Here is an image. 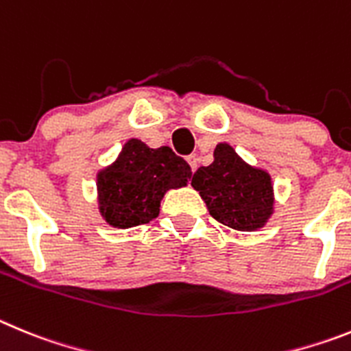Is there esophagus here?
<instances>
[{
	"label": "esophagus",
	"mask_w": 351,
	"mask_h": 351,
	"mask_svg": "<svg viewBox=\"0 0 351 351\" xmlns=\"http://www.w3.org/2000/svg\"><path fill=\"white\" fill-rule=\"evenodd\" d=\"M187 162H189V166H191L192 171H195V169H197L199 157H197V156H189V157H187Z\"/></svg>",
	"instance_id": "esophagus-1"
}]
</instances>
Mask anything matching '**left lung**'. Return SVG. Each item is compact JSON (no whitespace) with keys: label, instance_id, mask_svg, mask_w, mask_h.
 <instances>
[{"label":"left lung","instance_id":"1","mask_svg":"<svg viewBox=\"0 0 351 351\" xmlns=\"http://www.w3.org/2000/svg\"><path fill=\"white\" fill-rule=\"evenodd\" d=\"M192 187L204 199L211 217L230 229H261L273 215L269 173L246 164L227 143L215 147L213 162L194 173Z\"/></svg>","mask_w":351,"mask_h":351}]
</instances>
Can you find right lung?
I'll use <instances>...</instances> for the list:
<instances>
[{"mask_svg":"<svg viewBox=\"0 0 351 351\" xmlns=\"http://www.w3.org/2000/svg\"><path fill=\"white\" fill-rule=\"evenodd\" d=\"M191 176V166L169 147L150 148L132 138L115 162L97 173L101 215L119 229L148 223L159 215L164 194L185 187Z\"/></svg>","mask_w":351,"mask_h":351,"instance_id":"1","label":"right lung"}]
</instances>
